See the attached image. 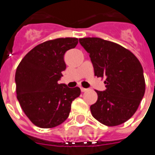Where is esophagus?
<instances>
[{"label": "esophagus", "instance_id": "obj_1", "mask_svg": "<svg viewBox=\"0 0 155 155\" xmlns=\"http://www.w3.org/2000/svg\"><path fill=\"white\" fill-rule=\"evenodd\" d=\"M88 91V90L85 89V88H83V87L81 88V91H82V92H85V91Z\"/></svg>", "mask_w": 155, "mask_h": 155}]
</instances>
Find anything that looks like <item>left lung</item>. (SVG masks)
<instances>
[{"label": "left lung", "mask_w": 155, "mask_h": 155, "mask_svg": "<svg viewBox=\"0 0 155 155\" xmlns=\"http://www.w3.org/2000/svg\"><path fill=\"white\" fill-rule=\"evenodd\" d=\"M79 43L89 53L97 78H105L104 91H96L91 106L95 119L106 126L120 125L137 110L145 93L143 69L138 58L122 45L100 38H83Z\"/></svg>", "instance_id": "obj_1"}]
</instances>
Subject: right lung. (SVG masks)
Segmentation results:
<instances>
[{
  "label": "right lung",
  "instance_id": "add662e5",
  "mask_svg": "<svg viewBox=\"0 0 155 155\" xmlns=\"http://www.w3.org/2000/svg\"><path fill=\"white\" fill-rule=\"evenodd\" d=\"M77 38H59L41 43L27 53L15 72L17 99L37 127L58 126L69 116L71 103L80 96L78 87L58 84L66 68L64 55L76 47Z\"/></svg>",
  "mask_w": 155,
  "mask_h": 155
}]
</instances>
